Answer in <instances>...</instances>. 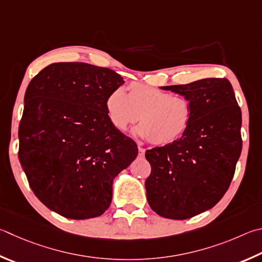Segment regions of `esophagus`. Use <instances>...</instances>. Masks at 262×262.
I'll return each instance as SVG.
<instances>
[{
    "mask_svg": "<svg viewBox=\"0 0 262 262\" xmlns=\"http://www.w3.org/2000/svg\"><path fill=\"white\" fill-rule=\"evenodd\" d=\"M144 155H145V150L143 149V147H139V157H141V158H143L144 157Z\"/></svg>",
    "mask_w": 262,
    "mask_h": 262,
    "instance_id": "obj_1",
    "label": "esophagus"
}]
</instances>
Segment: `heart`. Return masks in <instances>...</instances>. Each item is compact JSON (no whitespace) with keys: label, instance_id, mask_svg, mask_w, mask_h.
Returning <instances> with one entry per match:
<instances>
[{"label":"heart","instance_id":"b5f03b06","mask_svg":"<svg viewBox=\"0 0 262 262\" xmlns=\"http://www.w3.org/2000/svg\"><path fill=\"white\" fill-rule=\"evenodd\" d=\"M105 110L111 125L121 132L140 119L135 133L157 146L180 140L192 119L189 99L137 82L129 84L127 94L113 89L106 96Z\"/></svg>","mask_w":262,"mask_h":262}]
</instances>
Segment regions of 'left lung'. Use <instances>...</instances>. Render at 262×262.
<instances>
[{
  "mask_svg": "<svg viewBox=\"0 0 262 262\" xmlns=\"http://www.w3.org/2000/svg\"><path fill=\"white\" fill-rule=\"evenodd\" d=\"M163 89L189 99L192 119L180 140L146 150V198L158 215L185 220L210 210L229 188L242 152V112L226 78Z\"/></svg>",
  "mask_w": 262,
  "mask_h": 262,
  "instance_id": "left-lung-1",
  "label": "left lung"
}]
</instances>
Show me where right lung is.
Here are the masks:
<instances>
[{"label": "right lung", "instance_id": "add662e5", "mask_svg": "<svg viewBox=\"0 0 262 262\" xmlns=\"http://www.w3.org/2000/svg\"><path fill=\"white\" fill-rule=\"evenodd\" d=\"M120 74L87 63H54L31 80L19 123V161L35 196L59 215H102L113 180L139 149L111 125L105 99Z\"/></svg>", "mask_w": 262, "mask_h": 262}]
</instances>
